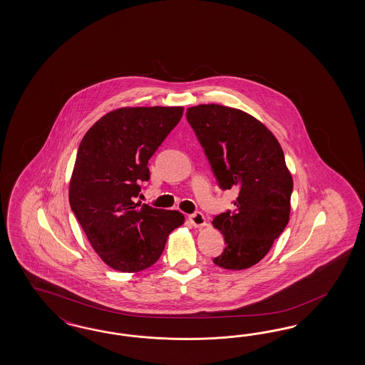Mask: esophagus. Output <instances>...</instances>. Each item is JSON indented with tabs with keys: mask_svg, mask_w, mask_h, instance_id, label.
I'll use <instances>...</instances> for the list:
<instances>
[{
	"mask_svg": "<svg viewBox=\"0 0 365 365\" xmlns=\"http://www.w3.org/2000/svg\"><path fill=\"white\" fill-rule=\"evenodd\" d=\"M188 221L194 226V227H202L206 225V220H205V215L202 212H194V214H190L188 215Z\"/></svg>",
	"mask_w": 365,
	"mask_h": 365,
	"instance_id": "obj_1",
	"label": "esophagus"
}]
</instances>
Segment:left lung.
Wrapping results in <instances>:
<instances>
[{"instance_id":"8db88e82","label":"left lung","mask_w":365,"mask_h":365,"mask_svg":"<svg viewBox=\"0 0 365 365\" xmlns=\"http://www.w3.org/2000/svg\"><path fill=\"white\" fill-rule=\"evenodd\" d=\"M192 127L222 190H238L235 209L212 220L226 247L214 258L223 269L259 262L285 230L293 179L276 136L252 115L220 104L187 108Z\"/></svg>"}]
</instances>
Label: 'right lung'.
I'll return each mask as SVG.
<instances>
[{
    "mask_svg": "<svg viewBox=\"0 0 365 365\" xmlns=\"http://www.w3.org/2000/svg\"><path fill=\"white\" fill-rule=\"evenodd\" d=\"M183 115V107H125L95 123L78 145L69 205L91 246L115 270L140 272L159 259L168 234L183 225L174 210L140 205L148 160Z\"/></svg>",
    "mask_w": 365,
    "mask_h": 365,
    "instance_id": "obj_1",
    "label": "right lung"
}]
</instances>
